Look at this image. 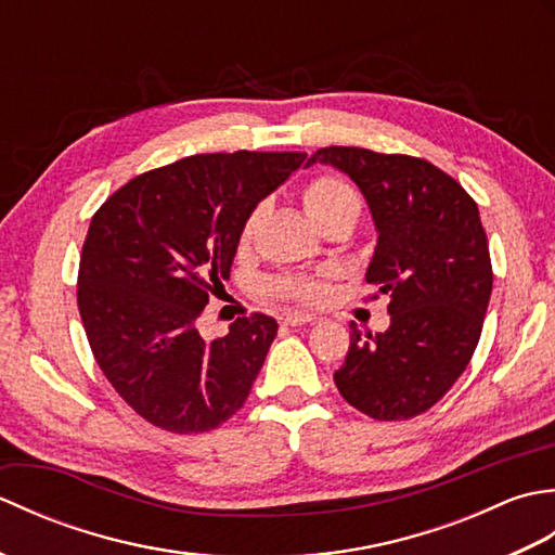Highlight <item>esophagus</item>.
<instances>
[{"instance_id": "obj_1", "label": "esophagus", "mask_w": 555, "mask_h": 555, "mask_svg": "<svg viewBox=\"0 0 555 555\" xmlns=\"http://www.w3.org/2000/svg\"><path fill=\"white\" fill-rule=\"evenodd\" d=\"M317 322L314 314H305V312H286L281 317V324L284 326H302V324H312Z\"/></svg>"}]
</instances>
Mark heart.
<instances>
[{
  "mask_svg": "<svg viewBox=\"0 0 555 555\" xmlns=\"http://www.w3.org/2000/svg\"><path fill=\"white\" fill-rule=\"evenodd\" d=\"M302 205L308 209V215L324 227L326 221L338 219V217H350L358 219L360 217V195L356 188H352L348 181L338 179V176L324 173L317 176L308 185L302 188ZM259 215H262V205H257L250 215L245 219L243 227V238L247 241L253 235ZM269 293H276L281 298L288 300H298V302H314L322 298L324 286L322 279L317 276H279L274 281H269Z\"/></svg>",
  "mask_w": 555,
  "mask_h": 555,
  "instance_id": "obj_1",
  "label": "heart"
}]
</instances>
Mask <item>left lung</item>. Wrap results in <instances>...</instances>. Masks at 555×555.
<instances>
[{
  "instance_id": "1",
  "label": "left lung",
  "mask_w": 555,
  "mask_h": 555,
  "mask_svg": "<svg viewBox=\"0 0 555 555\" xmlns=\"http://www.w3.org/2000/svg\"><path fill=\"white\" fill-rule=\"evenodd\" d=\"M317 162L348 173L367 199L379 238L364 279L391 314L374 336L350 322L338 393L372 420L417 417L457 382L481 336L493 271L477 203L420 157L332 145Z\"/></svg>"
}]
</instances>
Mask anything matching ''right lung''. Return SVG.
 Instances as JSON below:
<instances>
[{
  "label": "right lung",
  "instance_id": "1",
  "mask_svg": "<svg viewBox=\"0 0 555 555\" xmlns=\"http://www.w3.org/2000/svg\"><path fill=\"white\" fill-rule=\"evenodd\" d=\"M305 152H215L140 173L107 197L82 243L78 310L100 370L140 417L173 434L217 429L250 396L276 320L197 332L229 279L245 219Z\"/></svg>",
  "mask_w": 555,
  "mask_h": 555
}]
</instances>
